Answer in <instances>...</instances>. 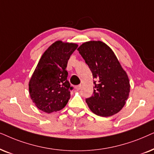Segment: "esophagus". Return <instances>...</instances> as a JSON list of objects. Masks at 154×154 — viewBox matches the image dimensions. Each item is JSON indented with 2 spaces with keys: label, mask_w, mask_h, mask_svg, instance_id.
I'll list each match as a JSON object with an SVG mask.
<instances>
[{
  "label": "esophagus",
  "mask_w": 154,
  "mask_h": 154,
  "mask_svg": "<svg viewBox=\"0 0 154 154\" xmlns=\"http://www.w3.org/2000/svg\"><path fill=\"white\" fill-rule=\"evenodd\" d=\"M81 88H82V85H79L76 86V87H75V89H77V90L81 89Z\"/></svg>",
  "instance_id": "esophagus-1"
}]
</instances>
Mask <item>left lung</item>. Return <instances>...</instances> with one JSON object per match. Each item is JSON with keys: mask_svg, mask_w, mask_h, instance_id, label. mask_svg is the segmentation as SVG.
Returning <instances> with one entry per match:
<instances>
[{"mask_svg": "<svg viewBox=\"0 0 154 154\" xmlns=\"http://www.w3.org/2000/svg\"><path fill=\"white\" fill-rule=\"evenodd\" d=\"M91 69L95 87L86 99L89 109L101 117L118 113L129 97L128 76L111 48L101 41H89L77 48Z\"/></svg>", "mask_w": 154, "mask_h": 154, "instance_id": "1", "label": "left lung"}]
</instances>
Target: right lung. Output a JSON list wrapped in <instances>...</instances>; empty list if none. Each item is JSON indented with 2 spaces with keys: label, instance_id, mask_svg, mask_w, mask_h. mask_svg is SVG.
<instances>
[{
  "label": "right lung",
  "instance_id": "add662e5",
  "mask_svg": "<svg viewBox=\"0 0 154 154\" xmlns=\"http://www.w3.org/2000/svg\"><path fill=\"white\" fill-rule=\"evenodd\" d=\"M78 45L57 41L42 55L29 82L31 99L47 113L62 110L70 98L72 87L67 79L69 57Z\"/></svg>",
  "mask_w": 154,
  "mask_h": 154
}]
</instances>
